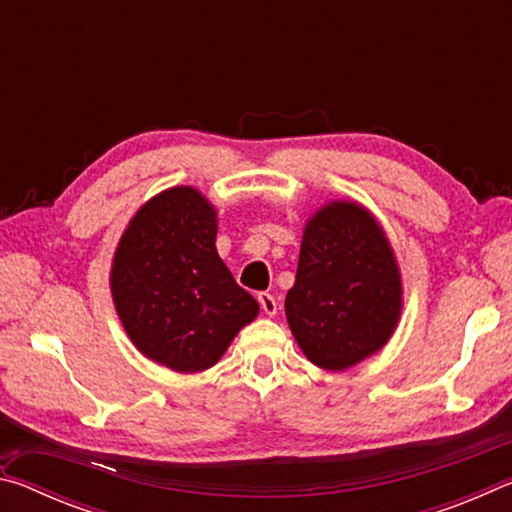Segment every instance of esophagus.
I'll return each mask as SVG.
<instances>
[{"instance_id":"esophagus-1","label":"esophagus","mask_w":512,"mask_h":512,"mask_svg":"<svg viewBox=\"0 0 512 512\" xmlns=\"http://www.w3.org/2000/svg\"><path fill=\"white\" fill-rule=\"evenodd\" d=\"M257 300H259V307H262L264 314L275 316L277 302H275V298L271 296V293H257Z\"/></svg>"}]
</instances>
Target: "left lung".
Instances as JSON below:
<instances>
[{"label":"left lung","mask_w":512,"mask_h":512,"mask_svg":"<svg viewBox=\"0 0 512 512\" xmlns=\"http://www.w3.org/2000/svg\"><path fill=\"white\" fill-rule=\"evenodd\" d=\"M402 287L391 244L368 210L329 203L302 235L287 320L307 359L325 370L350 368L391 339Z\"/></svg>","instance_id":"obj_1"}]
</instances>
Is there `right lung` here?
<instances>
[{
  "label": "right lung",
  "mask_w": 512,
  "mask_h": 512,
  "mask_svg": "<svg viewBox=\"0 0 512 512\" xmlns=\"http://www.w3.org/2000/svg\"><path fill=\"white\" fill-rule=\"evenodd\" d=\"M216 212L192 187L151 198L112 262L117 314L137 350L178 372L214 366L259 305L216 253Z\"/></svg>",
  "instance_id": "add662e5"
}]
</instances>
